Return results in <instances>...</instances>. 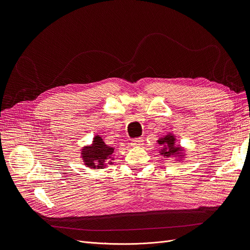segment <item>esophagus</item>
<instances>
[{"mask_svg": "<svg viewBox=\"0 0 250 250\" xmlns=\"http://www.w3.org/2000/svg\"><path fill=\"white\" fill-rule=\"evenodd\" d=\"M144 140L142 138H138V139H133L131 141V146L133 147H141L143 145Z\"/></svg>", "mask_w": 250, "mask_h": 250, "instance_id": "1", "label": "esophagus"}]
</instances>
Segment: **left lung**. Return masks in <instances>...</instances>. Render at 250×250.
<instances>
[{
    "label": "left lung",
    "mask_w": 250,
    "mask_h": 250,
    "mask_svg": "<svg viewBox=\"0 0 250 250\" xmlns=\"http://www.w3.org/2000/svg\"><path fill=\"white\" fill-rule=\"evenodd\" d=\"M176 139L174 137V134L172 133H168L166 134L165 137L158 139L157 143L160 144L161 146H163V148L161 149V155H164L165 157H171V156H177L178 158H183V156L185 155L183 153L184 149L176 146Z\"/></svg>",
    "instance_id": "left-lung-1"
}]
</instances>
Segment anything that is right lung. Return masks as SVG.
<instances>
[{
	"label": "right lung",
	"instance_id": "right-lung-1",
	"mask_svg": "<svg viewBox=\"0 0 250 250\" xmlns=\"http://www.w3.org/2000/svg\"><path fill=\"white\" fill-rule=\"evenodd\" d=\"M113 150L115 148L107 146L100 135H96L92 145L81 149V158L88 168L103 169L106 166V161L108 164H112L110 161L113 160L111 157Z\"/></svg>",
	"mask_w": 250,
	"mask_h": 250
}]
</instances>
